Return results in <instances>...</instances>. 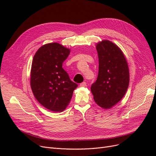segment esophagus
<instances>
[{"instance_id": "34e87169", "label": "esophagus", "mask_w": 156, "mask_h": 156, "mask_svg": "<svg viewBox=\"0 0 156 156\" xmlns=\"http://www.w3.org/2000/svg\"><path fill=\"white\" fill-rule=\"evenodd\" d=\"M79 86L81 87H85L87 86V83L85 82H83L79 84Z\"/></svg>"}]
</instances>
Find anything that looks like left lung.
Here are the masks:
<instances>
[{"mask_svg":"<svg viewBox=\"0 0 156 156\" xmlns=\"http://www.w3.org/2000/svg\"><path fill=\"white\" fill-rule=\"evenodd\" d=\"M99 59L96 81L91 86L94 100L108 109L125 96L129 83L128 64L123 52L113 42L103 40L96 45Z\"/></svg>","mask_w":156,"mask_h":156,"instance_id":"1","label":"left lung"}]
</instances>
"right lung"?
Instances as JSON below:
<instances>
[{"label":"right lung","mask_w":156,"mask_h":156,"mask_svg":"<svg viewBox=\"0 0 156 156\" xmlns=\"http://www.w3.org/2000/svg\"><path fill=\"white\" fill-rule=\"evenodd\" d=\"M70 49L56 42L46 44L37 49L32 60L30 87L40 104L53 112L66 109L77 84L71 81L62 68Z\"/></svg>","instance_id":"add662e5"}]
</instances>
